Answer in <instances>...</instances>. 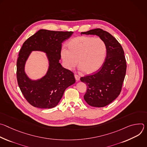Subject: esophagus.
Listing matches in <instances>:
<instances>
[{"label":"esophagus","instance_id":"esophagus-1","mask_svg":"<svg viewBox=\"0 0 147 147\" xmlns=\"http://www.w3.org/2000/svg\"><path fill=\"white\" fill-rule=\"evenodd\" d=\"M74 77H75V78H76V80L77 82H78L80 79V77L77 75V74H74Z\"/></svg>","mask_w":147,"mask_h":147}]
</instances>
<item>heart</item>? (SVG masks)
<instances>
[{
    "label": "heart",
    "mask_w": 147,
    "mask_h": 147,
    "mask_svg": "<svg viewBox=\"0 0 147 147\" xmlns=\"http://www.w3.org/2000/svg\"><path fill=\"white\" fill-rule=\"evenodd\" d=\"M67 47L69 49H61L60 56L64 66L68 70H73L78 63L80 71L93 74L100 69L105 60L107 47L100 38L77 36L69 42Z\"/></svg>",
    "instance_id": "1"
}]
</instances>
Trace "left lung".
<instances>
[{"label":"left lung","mask_w":147,"mask_h":147,"mask_svg":"<svg viewBox=\"0 0 147 147\" xmlns=\"http://www.w3.org/2000/svg\"><path fill=\"white\" fill-rule=\"evenodd\" d=\"M81 34L96 35L107 45V57L100 70L80 78L87 86L84 96L86 102L91 107H104L112 102L121 92L127 67L124 51L114 36L102 29H94Z\"/></svg>","instance_id":"obj_1"}]
</instances>
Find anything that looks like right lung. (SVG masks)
Segmentation results:
<instances>
[{
	"label": "right lung",
	"mask_w": 147,
	"mask_h": 147,
	"mask_svg": "<svg viewBox=\"0 0 147 147\" xmlns=\"http://www.w3.org/2000/svg\"><path fill=\"white\" fill-rule=\"evenodd\" d=\"M72 31L40 30L28 38L21 48L17 61V78L20 89L32 106L50 109L57 105L66 89L76 82L74 74L59 63L61 43ZM32 51L46 53L49 66L46 74L32 80L26 74V62Z\"/></svg>",
	"instance_id": "obj_1"
}]
</instances>
